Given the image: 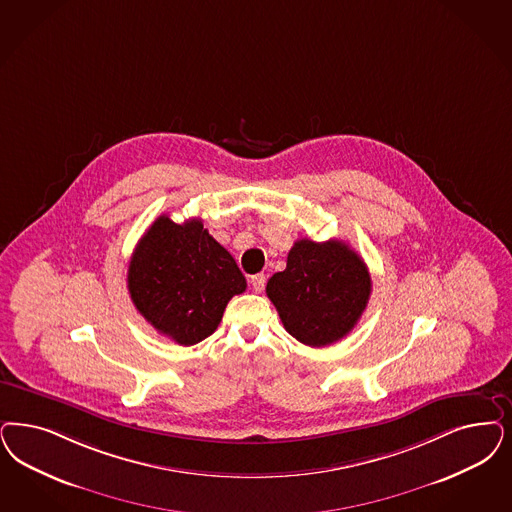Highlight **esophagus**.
Returning <instances> with one entry per match:
<instances>
[{"label":"esophagus","instance_id":"esophagus-1","mask_svg":"<svg viewBox=\"0 0 512 512\" xmlns=\"http://www.w3.org/2000/svg\"><path fill=\"white\" fill-rule=\"evenodd\" d=\"M265 285V274H255V276H251V287H253L255 293H263V291H265Z\"/></svg>","mask_w":512,"mask_h":512}]
</instances>
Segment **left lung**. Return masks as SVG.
Here are the masks:
<instances>
[{"label":"left lung","mask_w":512,"mask_h":512,"mask_svg":"<svg viewBox=\"0 0 512 512\" xmlns=\"http://www.w3.org/2000/svg\"><path fill=\"white\" fill-rule=\"evenodd\" d=\"M372 282L365 261L340 240H297L287 266L266 283L285 331L321 348L344 338L367 308Z\"/></svg>","instance_id":"8db88e82"}]
</instances>
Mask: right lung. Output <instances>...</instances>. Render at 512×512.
<instances>
[{"label":"right lung","instance_id":"obj_1","mask_svg":"<svg viewBox=\"0 0 512 512\" xmlns=\"http://www.w3.org/2000/svg\"><path fill=\"white\" fill-rule=\"evenodd\" d=\"M246 287L232 255L200 219L177 225L160 215L128 265V293L136 310L181 346L212 335L229 300Z\"/></svg>","mask_w":512,"mask_h":512}]
</instances>
